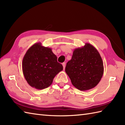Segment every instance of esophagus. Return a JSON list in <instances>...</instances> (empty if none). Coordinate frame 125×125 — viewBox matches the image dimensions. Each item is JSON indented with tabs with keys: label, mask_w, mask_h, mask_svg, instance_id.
Instances as JSON below:
<instances>
[{
	"label": "esophagus",
	"mask_w": 125,
	"mask_h": 125,
	"mask_svg": "<svg viewBox=\"0 0 125 125\" xmlns=\"http://www.w3.org/2000/svg\"><path fill=\"white\" fill-rule=\"evenodd\" d=\"M62 65H63V69H64L65 67V63H63Z\"/></svg>",
	"instance_id": "esophagus-1"
}]
</instances>
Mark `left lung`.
Returning <instances> with one entry per match:
<instances>
[{"mask_svg":"<svg viewBox=\"0 0 125 125\" xmlns=\"http://www.w3.org/2000/svg\"><path fill=\"white\" fill-rule=\"evenodd\" d=\"M65 72L77 89L85 91L94 88L104 73L103 61L99 52L89 43L76 49L65 67Z\"/></svg>","mask_w":125,"mask_h":125,"instance_id":"8db88e82","label":"left lung"}]
</instances>
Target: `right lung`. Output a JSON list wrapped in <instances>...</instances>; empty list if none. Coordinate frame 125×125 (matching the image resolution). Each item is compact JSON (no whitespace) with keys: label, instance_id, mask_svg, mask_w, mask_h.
Here are the masks:
<instances>
[{"label":"right lung","instance_id":"1","mask_svg":"<svg viewBox=\"0 0 125 125\" xmlns=\"http://www.w3.org/2000/svg\"><path fill=\"white\" fill-rule=\"evenodd\" d=\"M57 58L49 48L41 43L34 44L26 52L22 60L23 75L28 83L37 89H43L52 83L55 76L63 70Z\"/></svg>","mask_w":125,"mask_h":125}]
</instances>
